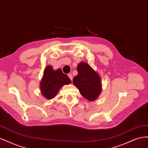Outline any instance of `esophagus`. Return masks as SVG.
<instances>
[{"label":"esophagus","mask_w":148,"mask_h":148,"mask_svg":"<svg viewBox=\"0 0 148 148\" xmlns=\"http://www.w3.org/2000/svg\"><path fill=\"white\" fill-rule=\"evenodd\" d=\"M68 76H69V77L70 78V79H71V81H72V80H73V77H72V75H71V73H69V74H68Z\"/></svg>","instance_id":"1"}]
</instances>
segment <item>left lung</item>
<instances>
[{"label": "left lung", "mask_w": 148, "mask_h": 148, "mask_svg": "<svg viewBox=\"0 0 148 148\" xmlns=\"http://www.w3.org/2000/svg\"><path fill=\"white\" fill-rule=\"evenodd\" d=\"M78 75L73 82L81 95L86 99L93 101L99 96L101 91L99 76L88 64L82 62L77 66Z\"/></svg>", "instance_id": "left-lung-1"}]
</instances>
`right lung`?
I'll use <instances>...</instances> for the list:
<instances>
[{
	"label": "right lung",
	"instance_id": "1",
	"mask_svg": "<svg viewBox=\"0 0 148 148\" xmlns=\"http://www.w3.org/2000/svg\"><path fill=\"white\" fill-rule=\"evenodd\" d=\"M70 83V79L60 69L54 71L51 66H47L41 82V93L47 99H52L63 85Z\"/></svg>",
	"mask_w": 148,
	"mask_h": 148
}]
</instances>
